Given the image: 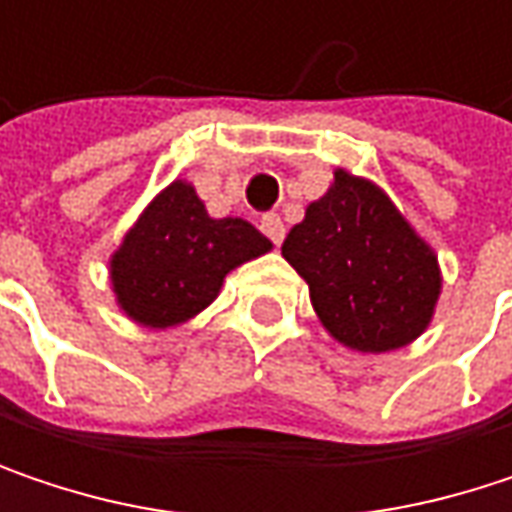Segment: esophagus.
<instances>
[{
  "mask_svg": "<svg viewBox=\"0 0 512 512\" xmlns=\"http://www.w3.org/2000/svg\"><path fill=\"white\" fill-rule=\"evenodd\" d=\"M260 231H263V237L272 240V246H281V240H284V222H281L278 213H266L260 219Z\"/></svg>",
  "mask_w": 512,
  "mask_h": 512,
  "instance_id": "1",
  "label": "esophagus"
}]
</instances>
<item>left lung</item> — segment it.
<instances>
[{"instance_id":"obj_1","label":"left lung","mask_w":512,"mask_h":512,"mask_svg":"<svg viewBox=\"0 0 512 512\" xmlns=\"http://www.w3.org/2000/svg\"><path fill=\"white\" fill-rule=\"evenodd\" d=\"M281 255L308 281L323 326L353 350H397L433 317L436 257L376 186L347 171H335V186L305 210Z\"/></svg>"}]
</instances>
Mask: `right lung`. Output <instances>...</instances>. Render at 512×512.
Masks as SVG:
<instances>
[{"label": "right lung", "mask_w": 512, "mask_h": 512, "mask_svg": "<svg viewBox=\"0 0 512 512\" xmlns=\"http://www.w3.org/2000/svg\"><path fill=\"white\" fill-rule=\"evenodd\" d=\"M269 249L249 222L210 219L192 186L171 183L112 257V284L133 320L165 329L207 308L234 266Z\"/></svg>", "instance_id": "1"}]
</instances>
